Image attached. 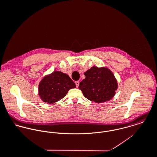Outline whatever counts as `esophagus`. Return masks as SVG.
Instances as JSON below:
<instances>
[{
	"mask_svg": "<svg viewBox=\"0 0 157 157\" xmlns=\"http://www.w3.org/2000/svg\"><path fill=\"white\" fill-rule=\"evenodd\" d=\"M75 83L76 86L78 88V86H79V84H80V82H79V81H76V82H75Z\"/></svg>",
	"mask_w": 157,
	"mask_h": 157,
	"instance_id": "esophagus-1",
	"label": "esophagus"
}]
</instances>
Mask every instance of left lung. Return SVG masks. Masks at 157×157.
I'll return each instance as SVG.
<instances>
[{
    "mask_svg": "<svg viewBox=\"0 0 157 157\" xmlns=\"http://www.w3.org/2000/svg\"><path fill=\"white\" fill-rule=\"evenodd\" d=\"M86 78L78 86L85 98L101 103L111 100L117 89V82L112 72L105 67H93L85 72Z\"/></svg>",
    "mask_w": 157,
    "mask_h": 157,
    "instance_id": "8db88e82",
    "label": "left lung"
}]
</instances>
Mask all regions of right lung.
I'll return each mask as SVG.
<instances>
[{
  "instance_id": "1",
  "label": "right lung",
  "mask_w": 157,
  "mask_h": 157,
  "mask_svg": "<svg viewBox=\"0 0 157 157\" xmlns=\"http://www.w3.org/2000/svg\"><path fill=\"white\" fill-rule=\"evenodd\" d=\"M75 88V83L67 74L54 71L40 82L39 92L40 98L44 102L52 104L62 99L69 90Z\"/></svg>"
}]
</instances>
